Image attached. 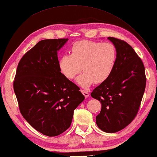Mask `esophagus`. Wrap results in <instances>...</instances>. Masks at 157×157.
<instances>
[{"label":"esophagus","mask_w":157,"mask_h":157,"mask_svg":"<svg viewBox=\"0 0 157 157\" xmlns=\"http://www.w3.org/2000/svg\"><path fill=\"white\" fill-rule=\"evenodd\" d=\"M81 92H82V94H84V96H85V98H87L88 97V96H89V93H88L87 91H86V90H82Z\"/></svg>","instance_id":"obj_1"}]
</instances>
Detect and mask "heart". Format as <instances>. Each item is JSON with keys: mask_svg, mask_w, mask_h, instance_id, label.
<instances>
[{"mask_svg": "<svg viewBox=\"0 0 157 157\" xmlns=\"http://www.w3.org/2000/svg\"><path fill=\"white\" fill-rule=\"evenodd\" d=\"M71 55H63L59 61L62 73L72 79L82 71L84 73L76 79L83 88L89 87L93 83L101 84L111 75L114 69L117 51L109 42L81 40L71 46Z\"/></svg>", "mask_w": 157, "mask_h": 157, "instance_id": "heart-1", "label": "heart"}]
</instances>
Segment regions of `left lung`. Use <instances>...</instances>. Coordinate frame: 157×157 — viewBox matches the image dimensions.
Listing matches in <instances>:
<instances>
[{
	"label": "left lung",
	"instance_id": "left-lung-1",
	"mask_svg": "<svg viewBox=\"0 0 157 157\" xmlns=\"http://www.w3.org/2000/svg\"><path fill=\"white\" fill-rule=\"evenodd\" d=\"M117 51L114 69L109 78L93 90L92 98L101 102L96 117L98 128L107 133L117 132L131 123L138 111L146 87L144 66L126 42L109 37Z\"/></svg>",
	"mask_w": 157,
	"mask_h": 157
}]
</instances>
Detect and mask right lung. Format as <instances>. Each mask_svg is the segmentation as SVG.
Wrapping results in <instances>:
<instances>
[{
    "mask_svg": "<svg viewBox=\"0 0 157 157\" xmlns=\"http://www.w3.org/2000/svg\"><path fill=\"white\" fill-rule=\"evenodd\" d=\"M68 38L38 42L17 66L13 88L20 112L42 134L56 136L67 129L73 111L85 97L59 66L57 52Z\"/></svg>",
    "mask_w": 157,
    "mask_h": 157,
    "instance_id": "1",
    "label": "right lung"
}]
</instances>
